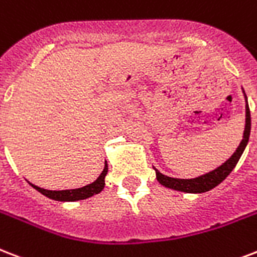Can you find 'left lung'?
<instances>
[{"label":"left lung","instance_id":"obj_1","mask_svg":"<svg viewBox=\"0 0 257 257\" xmlns=\"http://www.w3.org/2000/svg\"><path fill=\"white\" fill-rule=\"evenodd\" d=\"M246 99V97H245ZM245 131H244V137H242L240 146L237 147L236 152L225 162L222 166L218 168H215L213 171L207 172L205 175H201L198 178H194V179H176V178H170L163 174H160L156 170V179L159 181L163 186L168 187V189L176 190V191H183V193H205L209 190L214 189L215 186H218L221 182L224 181L225 178L232 172V170L236 167V164L241 158L242 152L245 150L248 140H249V133H250V111L248 102L245 106Z\"/></svg>","mask_w":257,"mask_h":257}]
</instances>
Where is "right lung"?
Segmentation results:
<instances>
[{
	"label": "right lung",
	"instance_id": "add662e5",
	"mask_svg": "<svg viewBox=\"0 0 257 257\" xmlns=\"http://www.w3.org/2000/svg\"><path fill=\"white\" fill-rule=\"evenodd\" d=\"M107 174V164H105L103 171L101 172V175L98 176L97 181H94L93 183H90L87 186L79 187V189H72V190H46L42 187H37V186L32 185V187L40 191L43 195H46L48 198L55 199V201H79V199L89 198L94 194L101 193L105 186V176Z\"/></svg>",
	"mask_w": 257,
	"mask_h": 257
}]
</instances>
